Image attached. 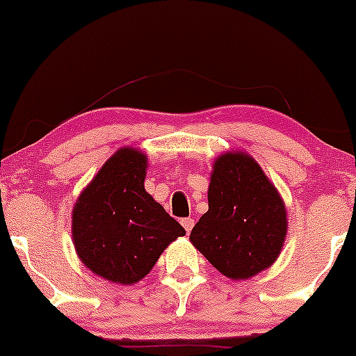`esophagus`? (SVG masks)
Here are the masks:
<instances>
[{
    "label": "esophagus",
    "mask_w": 356,
    "mask_h": 356,
    "mask_svg": "<svg viewBox=\"0 0 356 356\" xmlns=\"http://www.w3.org/2000/svg\"><path fill=\"white\" fill-rule=\"evenodd\" d=\"M181 224L184 226V229H186L187 234H189V232L192 231V227H194V219L186 218V219H182V220H181Z\"/></svg>",
    "instance_id": "1"
}]
</instances>
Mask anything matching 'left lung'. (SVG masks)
Wrapping results in <instances>:
<instances>
[{
    "mask_svg": "<svg viewBox=\"0 0 356 356\" xmlns=\"http://www.w3.org/2000/svg\"><path fill=\"white\" fill-rule=\"evenodd\" d=\"M207 201L209 211L189 239L212 266L232 280H248L275 263L286 238V209L254 159L220 155Z\"/></svg>",
    "mask_w": 356,
    "mask_h": 356,
    "instance_id": "left-lung-1",
    "label": "left lung"
}]
</instances>
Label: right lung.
Here are the masks:
<instances>
[{
  "label": "right lung",
  "instance_id": "right-lung-1",
  "mask_svg": "<svg viewBox=\"0 0 356 356\" xmlns=\"http://www.w3.org/2000/svg\"><path fill=\"white\" fill-rule=\"evenodd\" d=\"M147 157L117 150L80 194L72 216L81 263L118 284L140 281L162 251L186 229L144 187Z\"/></svg>",
  "mask_w": 356,
  "mask_h": 356
}]
</instances>
